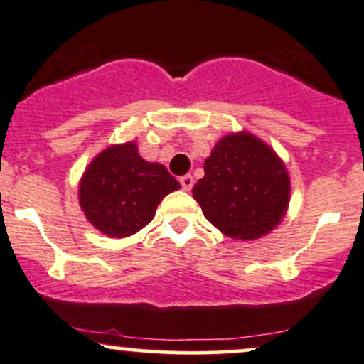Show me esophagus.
Masks as SVG:
<instances>
[{
  "mask_svg": "<svg viewBox=\"0 0 364 364\" xmlns=\"http://www.w3.org/2000/svg\"><path fill=\"white\" fill-rule=\"evenodd\" d=\"M181 186L183 191H191L192 186H194V178H192V175H183V177H181Z\"/></svg>",
  "mask_w": 364,
  "mask_h": 364,
  "instance_id": "1",
  "label": "esophagus"
}]
</instances>
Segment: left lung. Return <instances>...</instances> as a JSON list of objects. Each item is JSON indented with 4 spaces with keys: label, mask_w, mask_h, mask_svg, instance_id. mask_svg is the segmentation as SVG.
<instances>
[{
    "label": "left lung",
    "mask_w": 364,
    "mask_h": 364,
    "mask_svg": "<svg viewBox=\"0 0 364 364\" xmlns=\"http://www.w3.org/2000/svg\"><path fill=\"white\" fill-rule=\"evenodd\" d=\"M289 192L283 160L257 136L242 131L218 141L192 196L226 237L255 240L281 223Z\"/></svg>",
    "instance_id": "left-lung-1"
}]
</instances>
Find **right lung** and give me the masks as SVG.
I'll use <instances>...</instances> for the list:
<instances>
[{
	"instance_id": "1",
	"label": "right lung",
	"mask_w": 364,
	"mask_h": 364,
	"mask_svg": "<svg viewBox=\"0 0 364 364\" xmlns=\"http://www.w3.org/2000/svg\"><path fill=\"white\" fill-rule=\"evenodd\" d=\"M178 187L164 165L143 160L129 141L93 158L80 181V206L98 232L124 238L144 228L160 200Z\"/></svg>"
}]
</instances>
